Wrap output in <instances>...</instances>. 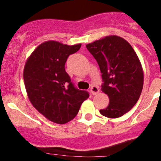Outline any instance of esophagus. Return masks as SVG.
Here are the masks:
<instances>
[{
    "label": "esophagus",
    "instance_id": "obj_1",
    "mask_svg": "<svg viewBox=\"0 0 161 161\" xmlns=\"http://www.w3.org/2000/svg\"><path fill=\"white\" fill-rule=\"evenodd\" d=\"M99 92H100V90H99L98 87L96 86H92V87H91L90 89V92L92 95H96V94L98 93Z\"/></svg>",
    "mask_w": 161,
    "mask_h": 161
}]
</instances>
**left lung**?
<instances>
[{
	"mask_svg": "<svg viewBox=\"0 0 161 161\" xmlns=\"http://www.w3.org/2000/svg\"><path fill=\"white\" fill-rule=\"evenodd\" d=\"M86 48L98 63L103 81L101 90L110 100L100 114L120 118L133 108L142 92L144 75L139 58L129 42L115 35L88 43Z\"/></svg>",
	"mask_w": 161,
	"mask_h": 161,
	"instance_id": "8db88e82",
	"label": "left lung"
}]
</instances>
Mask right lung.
<instances>
[{
  "label": "right lung",
  "mask_w": 161,
  "mask_h": 161,
  "mask_svg": "<svg viewBox=\"0 0 161 161\" xmlns=\"http://www.w3.org/2000/svg\"><path fill=\"white\" fill-rule=\"evenodd\" d=\"M81 45L48 40L39 45L25 61L23 79L29 100L52 122L62 125L71 121L89 97L87 92L75 88L64 69L67 58Z\"/></svg>",
  "instance_id": "1"
}]
</instances>
